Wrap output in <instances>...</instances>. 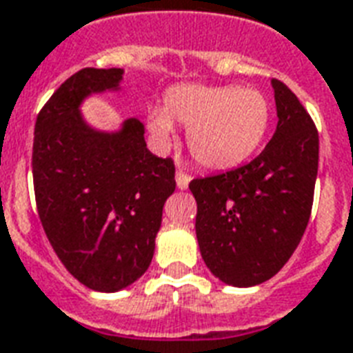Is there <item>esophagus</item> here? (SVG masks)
I'll list each match as a JSON object with an SVG mask.
<instances>
[{
    "label": "esophagus",
    "instance_id": "esophagus-1",
    "mask_svg": "<svg viewBox=\"0 0 353 353\" xmlns=\"http://www.w3.org/2000/svg\"><path fill=\"white\" fill-rule=\"evenodd\" d=\"M190 180H192V176H190L188 173H184L182 169L176 171V188H179V190H188V186H190Z\"/></svg>",
    "mask_w": 353,
    "mask_h": 353
}]
</instances>
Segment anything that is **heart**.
<instances>
[{
	"label": "heart",
	"mask_w": 353,
	"mask_h": 353,
	"mask_svg": "<svg viewBox=\"0 0 353 353\" xmlns=\"http://www.w3.org/2000/svg\"><path fill=\"white\" fill-rule=\"evenodd\" d=\"M270 102L256 89L236 85H176L163 110H152L148 126L169 139L173 124L188 128V150L205 169H230L255 152L270 126Z\"/></svg>",
	"instance_id": "1"
}]
</instances>
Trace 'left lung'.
Here are the masks:
<instances>
[{
    "instance_id": "1",
    "label": "left lung",
    "mask_w": 353,
    "mask_h": 353,
    "mask_svg": "<svg viewBox=\"0 0 353 353\" xmlns=\"http://www.w3.org/2000/svg\"><path fill=\"white\" fill-rule=\"evenodd\" d=\"M277 128L255 160L190 182L203 261L232 287L272 279L309 223L318 173V132L298 97L272 79Z\"/></svg>"
}]
</instances>
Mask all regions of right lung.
I'll return each mask as SVG.
<instances>
[{
  "mask_svg": "<svg viewBox=\"0 0 353 353\" xmlns=\"http://www.w3.org/2000/svg\"><path fill=\"white\" fill-rule=\"evenodd\" d=\"M123 68H81L50 97L35 123L33 186L42 229L63 266L91 290L117 292L150 266L174 163L147 148L145 126L92 130L79 104L115 91Z\"/></svg>",
  "mask_w": 353,
  "mask_h": 353,
  "instance_id": "1",
  "label": "right lung"
}]
</instances>
